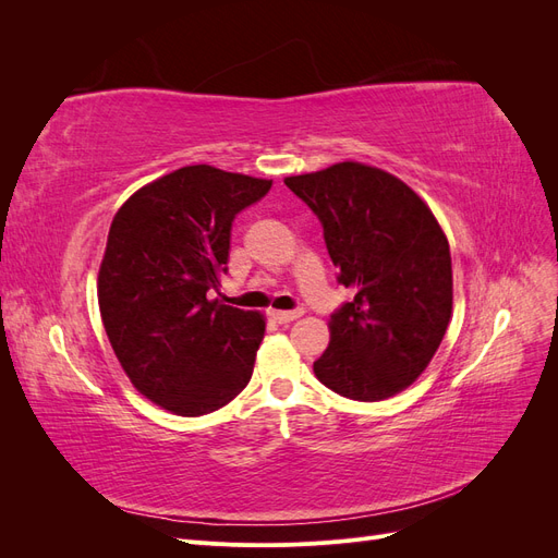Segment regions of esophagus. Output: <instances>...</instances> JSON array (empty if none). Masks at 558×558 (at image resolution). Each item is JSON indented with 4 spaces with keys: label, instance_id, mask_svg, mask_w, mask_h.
Instances as JSON below:
<instances>
[{
    "label": "esophagus",
    "instance_id": "1",
    "mask_svg": "<svg viewBox=\"0 0 558 558\" xmlns=\"http://www.w3.org/2000/svg\"><path fill=\"white\" fill-rule=\"evenodd\" d=\"M277 324H291V320H298L302 316V312H272Z\"/></svg>",
    "mask_w": 558,
    "mask_h": 558
}]
</instances>
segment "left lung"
Instances as JSON below:
<instances>
[{"instance_id":"obj_1","label":"left lung","mask_w":558,"mask_h":558,"mask_svg":"<svg viewBox=\"0 0 558 558\" xmlns=\"http://www.w3.org/2000/svg\"><path fill=\"white\" fill-rule=\"evenodd\" d=\"M324 226L351 289L314 375L351 400H386L418 379L447 332L453 279L447 234L408 183L356 160L286 177Z\"/></svg>"}]
</instances>
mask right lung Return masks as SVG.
Returning a JSON list of instances; mask_svg holds the SVG:
<instances>
[{
	"instance_id": "obj_1",
	"label": "right lung",
	"mask_w": 558,
	"mask_h": 558,
	"mask_svg": "<svg viewBox=\"0 0 558 558\" xmlns=\"http://www.w3.org/2000/svg\"><path fill=\"white\" fill-rule=\"evenodd\" d=\"M269 185L189 165L142 185L113 216L99 314L132 386L167 412L209 414L253 375L265 316L209 295L226 272L234 216Z\"/></svg>"
}]
</instances>
